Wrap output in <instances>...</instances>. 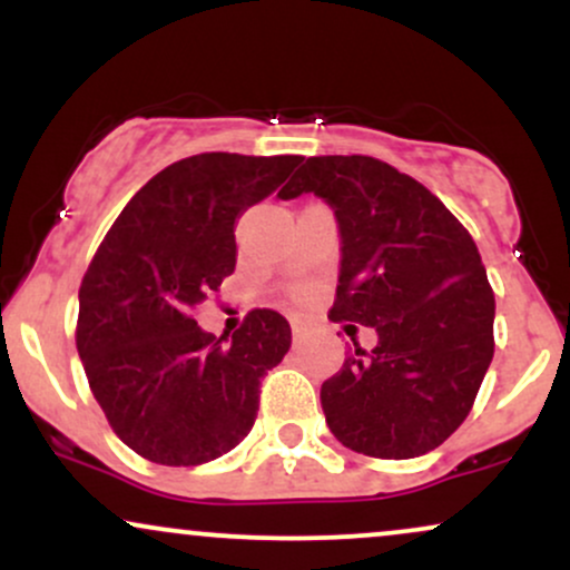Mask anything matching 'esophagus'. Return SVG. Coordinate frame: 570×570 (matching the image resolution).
<instances>
[{"instance_id": "obj_1", "label": "esophagus", "mask_w": 570, "mask_h": 570, "mask_svg": "<svg viewBox=\"0 0 570 570\" xmlns=\"http://www.w3.org/2000/svg\"><path fill=\"white\" fill-rule=\"evenodd\" d=\"M292 337H294V343H303V340L307 337V326L303 322H292Z\"/></svg>"}]
</instances>
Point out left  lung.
<instances>
[{
  "instance_id": "8db88e82",
  "label": "left lung",
  "mask_w": 570,
  "mask_h": 570,
  "mask_svg": "<svg viewBox=\"0 0 570 570\" xmlns=\"http://www.w3.org/2000/svg\"><path fill=\"white\" fill-rule=\"evenodd\" d=\"M303 193L337 219L330 318L377 335L375 348H358L324 381L326 426L372 458L440 448L469 415L493 358L495 299L472 235L421 181L367 155L307 158L278 198Z\"/></svg>"
}]
</instances>
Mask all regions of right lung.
Here are the masks:
<instances>
[{"instance_id":"right-lung-1","label":"right lung","mask_w":570,"mask_h":570,"mask_svg":"<svg viewBox=\"0 0 570 570\" xmlns=\"http://www.w3.org/2000/svg\"><path fill=\"white\" fill-rule=\"evenodd\" d=\"M297 155L203 153L144 185L80 286L77 351L115 434L147 461L198 466L252 431L259 377L292 345L289 322L252 311L233 340L193 311L235 271V225L299 166Z\"/></svg>"}]
</instances>
